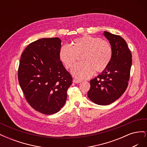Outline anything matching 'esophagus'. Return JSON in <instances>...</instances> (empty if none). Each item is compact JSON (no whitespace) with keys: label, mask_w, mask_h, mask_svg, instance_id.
I'll return each instance as SVG.
<instances>
[{"label":"esophagus","mask_w":147,"mask_h":147,"mask_svg":"<svg viewBox=\"0 0 147 147\" xmlns=\"http://www.w3.org/2000/svg\"><path fill=\"white\" fill-rule=\"evenodd\" d=\"M73 82L75 83H79L81 82V80H77V79H74Z\"/></svg>","instance_id":"34e87169"}]
</instances>
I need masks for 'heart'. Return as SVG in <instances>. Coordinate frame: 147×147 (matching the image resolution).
Masks as SVG:
<instances>
[{
  "mask_svg": "<svg viewBox=\"0 0 147 147\" xmlns=\"http://www.w3.org/2000/svg\"><path fill=\"white\" fill-rule=\"evenodd\" d=\"M82 56V63L75 65L71 69L74 76L80 80L90 77L94 70L102 72L107 67L112 56L110 43L101 39L84 35L75 39L72 46L64 45L59 50V59L66 68L69 69Z\"/></svg>",
  "mask_w": 147,
  "mask_h": 147,
  "instance_id": "b5f03b06",
  "label": "heart"
}]
</instances>
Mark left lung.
Masks as SVG:
<instances>
[{"label": "left lung", "instance_id": "obj_1", "mask_svg": "<svg viewBox=\"0 0 147 147\" xmlns=\"http://www.w3.org/2000/svg\"><path fill=\"white\" fill-rule=\"evenodd\" d=\"M103 34L112 47V59L107 67L90 80L91 87L88 96L97 105H107L119 99L126 90L132 55L126 41L121 36L107 31Z\"/></svg>", "mask_w": 147, "mask_h": 147}]
</instances>
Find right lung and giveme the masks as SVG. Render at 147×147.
<instances>
[{
    "instance_id": "obj_1",
    "label": "right lung",
    "mask_w": 147,
    "mask_h": 147,
    "mask_svg": "<svg viewBox=\"0 0 147 147\" xmlns=\"http://www.w3.org/2000/svg\"><path fill=\"white\" fill-rule=\"evenodd\" d=\"M61 40H38L25 48L18 69V81L29 105L45 115L58 112L64 105L72 78L60 61Z\"/></svg>"
}]
</instances>
